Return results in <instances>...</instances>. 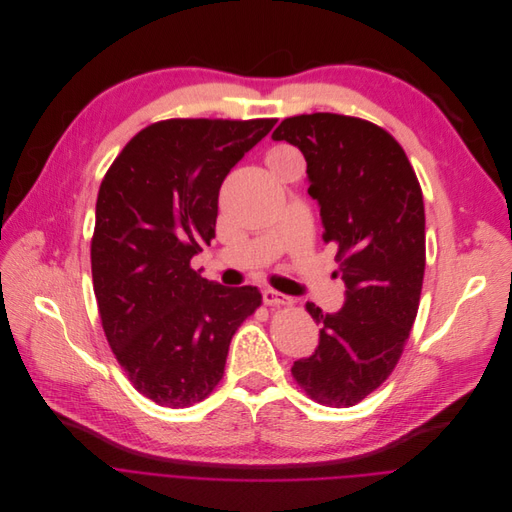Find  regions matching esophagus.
I'll use <instances>...</instances> for the list:
<instances>
[{
	"label": "esophagus",
	"instance_id": "1",
	"mask_svg": "<svg viewBox=\"0 0 512 512\" xmlns=\"http://www.w3.org/2000/svg\"><path fill=\"white\" fill-rule=\"evenodd\" d=\"M262 300L268 306H282V304H290L292 302L290 296H286V294H282V292H278L274 288H264L262 290Z\"/></svg>",
	"mask_w": 512,
	"mask_h": 512
}]
</instances>
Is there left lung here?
Listing matches in <instances>:
<instances>
[{
	"instance_id": "8db88e82",
	"label": "left lung",
	"mask_w": 512,
	"mask_h": 512,
	"mask_svg": "<svg viewBox=\"0 0 512 512\" xmlns=\"http://www.w3.org/2000/svg\"><path fill=\"white\" fill-rule=\"evenodd\" d=\"M274 141L306 159L323 240L337 246L345 302L323 313L319 347L294 361L292 375L315 401L349 407L377 389L410 337L426 268V214L418 177L399 143L363 119L315 113L284 119Z\"/></svg>"
}]
</instances>
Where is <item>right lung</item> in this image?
<instances>
[{
	"instance_id": "obj_1",
	"label": "right lung",
	"mask_w": 512,
	"mask_h": 512,
	"mask_svg": "<svg viewBox=\"0 0 512 512\" xmlns=\"http://www.w3.org/2000/svg\"><path fill=\"white\" fill-rule=\"evenodd\" d=\"M274 119H171L137 133L100 183L90 244L98 313L139 393L187 407L220 383L256 286L203 278L191 258L216 236L220 187Z\"/></svg>"
}]
</instances>
